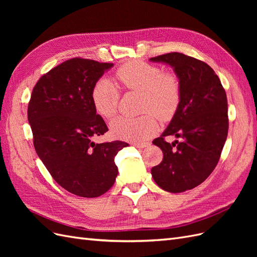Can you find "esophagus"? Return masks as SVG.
I'll return each mask as SVG.
<instances>
[{"label": "esophagus", "mask_w": 257, "mask_h": 257, "mask_svg": "<svg viewBox=\"0 0 257 257\" xmlns=\"http://www.w3.org/2000/svg\"><path fill=\"white\" fill-rule=\"evenodd\" d=\"M133 145L137 148H148L150 146V143H148V142H134Z\"/></svg>", "instance_id": "esophagus-1"}]
</instances>
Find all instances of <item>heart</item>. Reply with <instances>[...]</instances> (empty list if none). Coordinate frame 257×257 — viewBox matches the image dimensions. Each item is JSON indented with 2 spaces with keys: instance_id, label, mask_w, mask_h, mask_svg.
I'll return each instance as SVG.
<instances>
[{
  "instance_id": "b5f03b06",
  "label": "heart",
  "mask_w": 257,
  "mask_h": 257,
  "mask_svg": "<svg viewBox=\"0 0 257 257\" xmlns=\"http://www.w3.org/2000/svg\"><path fill=\"white\" fill-rule=\"evenodd\" d=\"M121 87L143 93V112H150L139 118H118L110 124L111 134L126 141H142L157 133L158 122L172 119L181 98V87L178 77L163 73L158 66L133 61L121 66L115 73ZM92 105L95 112L110 120L118 110L119 90L108 79L98 80L91 92Z\"/></svg>"
}]
</instances>
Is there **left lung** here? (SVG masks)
<instances>
[{
    "label": "left lung",
    "instance_id": "obj_1",
    "mask_svg": "<svg viewBox=\"0 0 257 257\" xmlns=\"http://www.w3.org/2000/svg\"><path fill=\"white\" fill-rule=\"evenodd\" d=\"M172 66L181 87L178 109L153 145L163 151V161L151 169L161 189L181 193L203 183L215 168L228 133L227 98L219 77L205 62L172 52L151 58ZM174 135L182 142H165Z\"/></svg>",
    "mask_w": 257,
    "mask_h": 257
}]
</instances>
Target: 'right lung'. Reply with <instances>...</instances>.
<instances>
[{
	"mask_svg": "<svg viewBox=\"0 0 257 257\" xmlns=\"http://www.w3.org/2000/svg\"><path fill=\"white\" fill-rule=\"evenodd\" d=\"M112 63L75 58L37 81L28 107L38 158L58 184L77 196L103 195L118 176L114 157L128 144H95L108 131L92 105L94 84Z\"/></svg>",
	"mask_w": 257,
	"mask_h": 257,
	"instance_id": "right-lung-1",
	"label": "right lung"
}]
</instances>
